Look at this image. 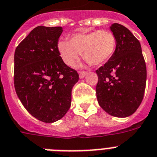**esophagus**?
<instances>
[{"label": "esophagus", "instance_id": "1", "mask_svg": "<svg viewBox=\"0 0 157 157\" xmlns=\"http://www.w3.org/2000/svg\"><path fill=\"white\" fill-rule=\"evenodd\" d=\"M88 74V73L87 72H84V71H81V72H79V77H80V79H83L84 78L86 75Z\"/></svg>", "mask_w": 157, "mask_h": 157}]
</instances>
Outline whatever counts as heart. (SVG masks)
Wrapping results in <instances>:
<instances>
[{
  "instance_id": "b5f03b06",
  "label": "heart",
  "mask_w": 157,
  "mask_h": 157,
  "mask_svg": "<svg viewBox=\"0 0 157 157\" xmlns=\"http://www.w3.org/2000/svg\"><path fill=\"white\" fill-rule=\"evenodd\" d=\"M117 40L110 31H93L73 35L70 41L62 40L58 49L63 62L73 66L83 53L84 59L95 65H103L112 58L116 50Z\"/></svg>"
}]
</instances>
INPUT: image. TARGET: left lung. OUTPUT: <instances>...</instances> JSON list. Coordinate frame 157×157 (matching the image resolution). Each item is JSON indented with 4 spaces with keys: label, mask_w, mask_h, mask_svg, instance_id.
Returning <instances> with one entry per match:
<instances>
[{
    "label": "left lung",
    "mask_w": 157,
    "mask_h": 157,
    "mask_svg": "<svg viewBox=\"0 0 157 157\" xmlns=\"http://www.w3.org/2000/svg\"><path fill=\"white\" fill-rule=\"evenodd\" d=\"M116 37L112 58L95 71L96 96L99 106L109 114L126 118L141 104L146 84V65L140 42L119 24L110 28Z\"/></svg>",
    "instance_id": "left-lung-1"
}]
</instances>
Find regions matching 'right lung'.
<instances>
[{
	"instance_id": "1",
	"label": "right lung",
	"mask_w": 157,
	"mask_h": 157,
	"mask_svg": "<svg viewBox=\"0 0 157 157\" xmlns=\"http://www.w3.org/2000/svg\"><path fill=\"white\" fill-rule=\"evenodd\" d=\"M62 27L39 26L16 47L14 85L26 110L46 123L61 119L71 106V95L79 75L65 64L58 42Z\"/></svg>"
}]
</instances>
